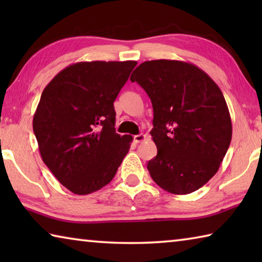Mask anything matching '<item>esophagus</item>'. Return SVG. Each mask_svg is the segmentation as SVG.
I'll return each instance as SVG.
<instances>
[{
  "mask_svg": "<svg viewBox=\"0 0 262 262\" xmlns=\"http://www.w3.org/2000/svg\"><path fill=\"white\" fill-rule=\"evenodd\" d=\"M145 136L144 134H139V135H135L134 136V142L135 143H140V142H143L145 140Z\"/></svg>",
  "mask_w": 262,
  "mask_h": 262,
  "instance_id": "obj_1",
  "label": "esophagus"
}]
</instances>
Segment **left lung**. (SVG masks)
<instances>
[{
  "label": "left lung",
  "instance_id": "1",
  "mask_svg": "<svg viewBox=\"0 0 262 262\" xmlns=\"http://www.w3.org/2000/svg\"><path fill=\"white\" fill-rule=\"evenodd\" d=\"M130 81L144 89L154 108L157 156L147 165L152 180L172 194L201 188L219 171L232 137L221 89L202 69L178 60L145 61Z\"/></svg>",
  "mask_w": 262,
  "mask_h": 262
}]
</instances>
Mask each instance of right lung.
<instances>
[{
    "label": "right lung",
    "mask_w": 262,
    "mask_h": 262,
    "mask_svg": "<svg viewBox=\"0 0 262 262\" xmlns=\"http://www.w3.org/2000/svg\"><path fill=\"white\" fill-rule=\"evenodd\" d=\"M136 61L77 62L43 89L33 117L41 158L55 178L78 195L114 178L133 137L115 133L113 103Z\"/></svg>",
    "instance_id": "1"
}]
</instances>
